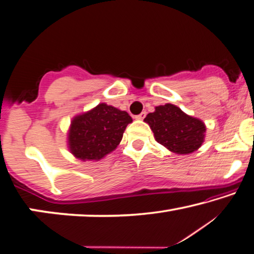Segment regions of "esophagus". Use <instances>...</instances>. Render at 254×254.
I'll return each instance as SVG.
<instances>
[{
	"mask_svg": "<svg viewBox=\"0 0 254 254\" xmlns=\"http://www.w3.org/2000/svg\"><path fill=\"white\" fill-rule=\"evenodd\" d=\"M146 115H147V113L146 112H142V113H140L139 115H135L134 116V119H137V120H143L146 117Z\"/></svg>",
	"mask_w": 254,
	"mask_h": 254,
	"instance_id": "esophagus-1",
	"label": "esophagus"
}]
</instances>
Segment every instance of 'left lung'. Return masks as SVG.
Masks as SVG:
<instances>
[{
  "label": "left lung",
  "mask_w": 254,
  "mask_h": 254,
  "mask_svg": "<svg viewBox=\"0 0 254 254\" xmlns=\"http://www.w3.org/2000/svg\"><path fill=\"white\" fill-rule=\"evenodd\" d=\"M145 122L156 141L176 154H190L204 141L206 128L202 121L185 114L172 104L158 106L146 116Z\"/></svg>",
  "instance_id": "8db88e82"
}]
</instances>
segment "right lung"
<instances>
[{
    "mask_svg": "<svg viewBox=\"0 0 254 254\" xmlns=\"http://www.w3.org/2000/svg\"><path fill=\"white\" fill-rule=\"evenodd\" d=\"M131 116L113 106L99 104L75 117L68 134L69 149L82 161H99L121 142Z\"/></svg>",
    "mask_w": 254,
    "mask_h": 254,
    "instance_id": "add662e5",
    "label": "right lung"
}]
</instances>
